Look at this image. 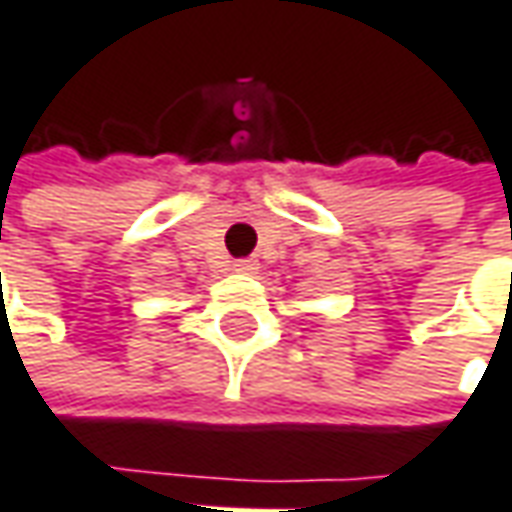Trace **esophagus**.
Returning <instances> with one entry per match:
<instances>
[{
    "label": "esophagus",
    "mask_w": 512,
    "mask_h": 512,
    "mask_svg": "<svg viewBox=\"0 0 512 512\" xmlns=\"http://www.w3.org/2000/svg\"><path fill=\"white\" fill-rule=\"evenodd\" d=\"M257 266H260V263H257L255 257H243V260H235V263H232V272L255 274Z\"/></svg>",
    "instance_id": "1"
}]
</instances>
